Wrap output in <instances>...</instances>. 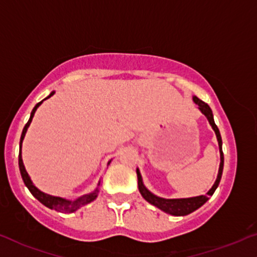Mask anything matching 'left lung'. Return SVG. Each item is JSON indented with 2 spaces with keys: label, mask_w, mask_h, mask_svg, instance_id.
Segmentation results:
<instances>
[{
  "label": "left lung",
  "mask_w": 257,
  "mask_h": 257,
  "mask_svg": "<svg viewBox=\"0 0 257 257\" xmlns=\"http://www.w3.org/2000/svg\"><path fill=\"white\" fill-rule=\"evenodd\" d=\"M193 101L199 106V109L205 115H206L208 123L211 124L212 129L215 131L217 142H218L219 146V154H221V163H219V170H218V176H217V179L215 184L212 185V188L207 191L206 195H200V196H194V197H187V199H163V197L156 196L149 191L146 189L145 185L143 183L142 174H140L139 170H137L138 174V187H139V191L142 194V196L148 202H150L154 206L159 207L160 210L165 211L166 213H170L172 216H187L189 213L194 212V211L197 210L199 207H201L205 202L207 201L208 197L212 196L215 190L218 187L219 182H221L222 178V172H223V163H224V157H223V151H222V138L221 134H219L218 128H217L215 120H213V114L212 111H211L210 106L207 103H205L204 101H201L200 98L196 96L193 97Z\"/></svg>",
  "instance_id": "1"
}]
</instances>
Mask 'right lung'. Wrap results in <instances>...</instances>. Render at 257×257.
<instances>
[{
  "label": "right lung",
  "mask_w": 257,
  "mask_h": 257,
  "mask_svg": "<svg viewBox=\"0 0 257 257\" xmlns=\"http://www.w3.org/2000/svg\"><path fill=\"white\" fill-rule=\"evenodd\" d=\"M53 94H55V91L51 92V94L46 98L51 97ZM46 98H44V100H46ZM44 100H42V101H44ZM42 101H40V102H39V103H36V106L34 107L32 113H30L29 120H28V123L25 124L23 132H22L21 143H19V157H18L19 171H21L22 178H23L24 184L27 185L28 189H29V191L33 194V196H35L36 199H38L42 205H45V206H46V207L51 208V210L58 211V212L72 213V212H75V211H77L78 208H80L81 206H84V205H86V204H89V202L94 201V200L96 199L97 195H98V188L95 189V190L92 191V193L86 194V195L78 197L77 200H67V199H63V197H60V196L49 195V194L42 193L41 190H39V189L33 184V182H32V179H30L29 174H28V172L25 171V167H24V165H23V160H22V143H23L25 133H27V131H28V128H29L30 123H32L34 114H35V111H36V109H38V107L41 105ZM109 162H111V161H109ZM109 162L107 163V165H109ZM98 185H100V182H98Z\"/></svg>",
  "instance_id": "obj_1"
}]
</instances>
